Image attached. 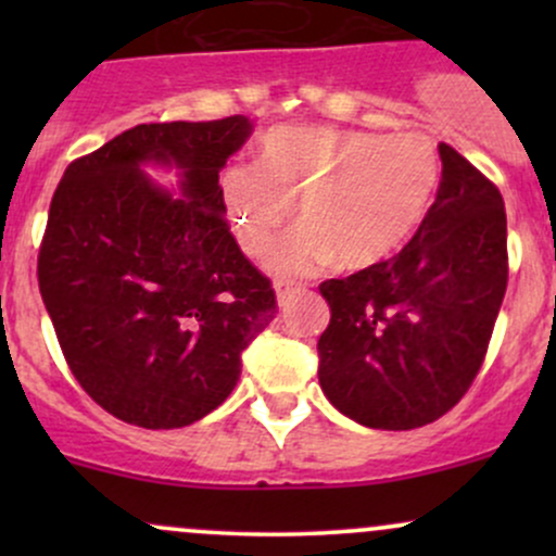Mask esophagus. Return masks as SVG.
Segmentation results:
<instances>
[{"label":"esophagus","instance_id":"34e87169","mask_svg":"<svg viewBox=\"0 0 556 556\" xmlns=\"http://www.w3.org/2000/svg\"><path fill=\"white\" fill-rule=\"evenodd\" d=\"M274 290H277V303H279V308H282L287 300L295 295V292L303 290V285H298V282H277V285H274Z\"/></svg>","mask_w":556,"mask_h":556}]
</instances>
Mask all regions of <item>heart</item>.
Segmentation results:
<instances>
[{
    "label": "heart",
    "mask_w": 556,
    "mask_h": 556,
    "mask_svg": "<svg viewBox=\"0 0 556 556\" xmlns=\"http://www.w3.org/2000/svg\"><path fill=\"white\" fill-rule=\"evenodd\" d=\"M439 185V156L429 138L274 127L258 143L256 167L235 164L222 193L240 245L253 256L292 232L266 256L277 277H300L329 264L366 269L392 256L416 232Z\"/></svg>",
    "instance_id": "1"
}]
</instances>
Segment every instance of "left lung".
I'll use <instances>...</instances> for the list:
<instances>
[{"label": "left lung", "mask_w": 556, "mask_h": 556, "mask_svg": "<svg viewBox=\"0 0 556 556\" xmlns=\"http://www.w3.org/2000/svg\"><path fill=\"white\" fill-rule=\"evenodd\" d=\"M437 201L405 248L321 282L331 318L318 384L342 416L407 431L442 418L473 384L507 290V216L496 185L439 143Z\"/></svg>", "instance_id": "obj_1"}]
</instances>
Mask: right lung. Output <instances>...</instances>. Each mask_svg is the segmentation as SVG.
Wrapping results in <instances>:
<instances>
[{
  "instance_id": "right-lung-1",
  "label": "right lung",
  "mask_w": 556,
  "mask_h": 556,
  "mask_svg": "<svg viewBox=\"0 0 556 556\" xmlns=\"http://www.w3.org/2000/svg\"><path fill=\"white\" fill-rule=\"evenodd\" d=\"M253 123L136 125L75 159L56 185L38 290L78 384L140 429H182L219 407L240 355L269 327V279L227 227L219 172ZM177 168L181 193L143 166Z\"/></svg>"
}]
</instances>
